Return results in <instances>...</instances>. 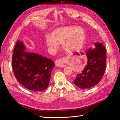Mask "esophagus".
Instances as JSON below:
<instances>
[{"mask_svg":"<svg viewBox=\"0 0 120 120\" xmlns=\"http://www.w3.org/2000/svg\"><path fill=\"white\" fill-rule=\"evenodd\" d=\"M56 67L59 68H63L66 66V65L64 64V63L61 59L56 60Z\"/></svg>","mask_w":120,"mask_h":120,"instance_id":"esophagus-1","label":"esophagus"}]
</instances>
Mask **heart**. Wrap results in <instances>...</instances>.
Returning a JSON list of instances; mask_svg holds the SVG:
<instances>
[{
  "label": "heart",
  "instance_id": "heart-1",
  "mask_svg": "<svg viewBox=\"0 0 120 120\" xmlns=\"http://www.w3.org/2000/svg\"><path fill=\"white\" fill-rule=\"evenodd\" d=\"M85 39V32L82 27L70 26L53 30L50 36H46L45 42L52 52L56 51L59 48V44H62L65 52L72 53L82 48Z\"/></svg>",
  "mask_w": 120,
  "mask_h": 120
}]
</instances>
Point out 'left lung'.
I'll return each mask as SVG.
<instances>
[{
  "instance_id": "1",
  "label": "left lung",
  "mask_w": 120,
  "mask_h": 120,
  "mask_svg": "<svg viewBox=\"0 0 120 120\" xmlns=\"http://www.w3.org/2000/svg\"><path fill=\"white\" fill-rule=\"evenodd\" d=\"M95 48L86 52L88 63L81 72L74 79L75 85L82 89L95 86L103 78L106 67V52L101 43L95 42Z\"/></svg>"
}]
</instances>
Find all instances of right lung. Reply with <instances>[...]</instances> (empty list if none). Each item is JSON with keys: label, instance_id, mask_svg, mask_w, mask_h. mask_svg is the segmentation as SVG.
I'll use <instances>...</instances> for the list:
<instances>
[{"label": "right lung", "instance_id": "obj_1", "mask_svg": "<svg viewBox=\"0 0 120 120\" xmlns=\"http://www.w3.org/2000/svg\"><path fill=\"white\" fill-rule=\"evenodd\" d=\"M23 42L18 41L14 47L12 64L17 80L25 88L42 91L48 88L54 63L41 54L25 52Z\"/></svg>", "mask_w": 120, "mask_h": 120}]
</instances>
